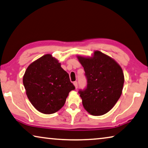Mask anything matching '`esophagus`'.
<instances>
[{
    "label": "esophagus",
    "instance_id": "obj_1",
    "mask_svg": "<svg viewBox=\"0 0 148 148\" xmlns=\"http://www.w3.org/2000/svg\"><path fill=\"white\" fill-rule=\"evenodd\" d=\"M74 85L75 86V88H78V82H74Z\"/></svg>",
    "mask_w": 148,
    "mask_h": 148
}]
</instances>
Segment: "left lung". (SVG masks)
<instances>
[{"mask_svg":"<svg viewBox=\"0 0 148 148\" xmlns=\"http://www.w3.org/2000/svg\"><path fill=\"white\" fill-rule=\"evenodd\" d=\"M77 57L87 78L86 88L79 91L83 106L91 115H103L114 106L122 94L125 82L123 69L99 51H94L91 57Z\"/></svg>","mask_w":148,"mask_h":148,"instance_id":"obj_1","label":"left lung"}]
</instances>
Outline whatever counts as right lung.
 I'll return each mask as SVG.
<instances>
[{
  "mask_svg": "<svg viewBox=\"0 0 148 148\" xmlns=\"http://www.w3.org/2000/svg\"><path fill=\"white\" fill-rule=\"evenodd\" d=\"M23 84L33 106L44 114L55 113L61 109L70 91L75 89L69 74L50 54L29 65Z\"/></svg>",
  "mask_w": 148,
  "mask_h": 148,
  "instance_id": "right-lung-1",
  "label": "right lung"
}]
</instances>
